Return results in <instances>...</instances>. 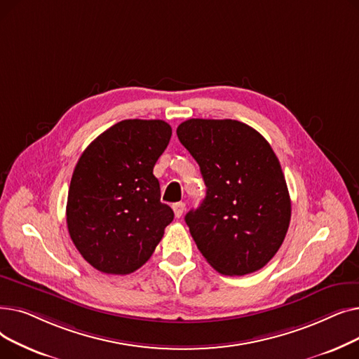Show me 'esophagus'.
Returning <instances> with one entry per match:
<instances>
[{
    "label": "esophagus",
    "instance_id": "34e87169",
    "mask_svg": "<svg viewBox=\"0 0 359 359\" xmlns=\"http://www.w3.org/2000/svg\"><path fill=\"white\" fill-rule=\"evenodd\" d=\"M173 211H175L176 218H180L183 215V212H184V203L183 202L173 203Z\"/></svg>",
    "mask_w": 359,
    "mask_h": 359
}]
</instances>
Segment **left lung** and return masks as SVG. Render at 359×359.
Masks as SVG:
<instances>
[{
  "label": "left lung",
  "instance_id": "left-lung-1",
  "mask_svg": "<svg viewBox=\"0 0 359 359\" xmlns=\"http://www.w3.org/2000/svg\"><path fill=\"white\" fill-rule=\"evenodd\" d=\"M177 137L201 167L206 196L184 221L202 256L222 275L262 269L279 250L291 199L278 157L252 126L189 119Z\"/></svg>",
  "mask_w": 359,
  "mask_h": 359
}]
</instances>
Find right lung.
<instances>
[{
	"label": "right lung",
	"mask_w": 359,
	"mask_h": 359,
	"mask_svg": "<svg viewBox=\"0 0 359 359\" xmlns=\"http://www.w3.org/2000/svg\"><path fill=\"white\" fill-rule=\"evenodd\" d=\"M172 137L160 119H126L94 140L74 168L67 225L75 248L103 273L128 275L154 253L175 214L153 175Z\"/></svg>",
	"instance_id": "1"
}]
</instances>
